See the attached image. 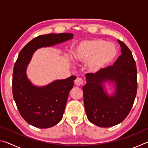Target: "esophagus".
Returning a JSON list of instances; mask_svg holds the SVG:
<instances>
[{
  "instance_id": "34e87169",
  "label": "esophagus",
  "mask_w": 148,
  "mask_h": 148,
  "mask_svg": "<svg viewBox=\"0 0 148 148\" xmlns=\"http://www.w3.org/2000/svg\"><path fill=\"white\" fill-rule=\"evenodd\" d=\"M75 84L77 86H81L82 85L84 84V80L81 77H77V78L75 80Z\"/></svg>"
}]
</instances>
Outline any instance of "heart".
<instances>
[{
	"mask_svg": "<svg viewBox=\"0 0 148 148\" xmlns=\"http://www.w3.org/2000/svg\"><path fill=\"white\" fill-rule=\"evenodd\" d=\"M117 47L114 44L102 39L86 40L80 42L72 50L74 61L86 63L87 69L97 73L106 68L116 58Z\"/></svg>",
	"mask_w": 148,
	"mask_h": 148,
	"instance_id": "b5f03b06",
	"label": "heart"
}]
</instances>
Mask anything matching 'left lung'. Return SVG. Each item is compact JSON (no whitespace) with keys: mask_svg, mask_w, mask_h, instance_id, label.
Segmentation results:
<instances>
[{"mask_svg":"<svg viewBox=\"0 0 148 148\" xmlns=\"http://www.w3.org/2000/svg\"><path fill=\"white\" fill-rule=\"evenodd\" d=\"M118 42L122 53L113 66L95 74L87 73V84L83 87L87 118L101 127H112L123 121L131 112L136 95V62L129 47L119 40ZM106 81L116 84V92L110 97L101 86Z\"/></svg>","mask_w":148,"mask_h":148,"instance_id":"obj_1","label":"left lung"}]
</instances>
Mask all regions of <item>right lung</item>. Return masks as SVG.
Segmentation results:
<instances>
[{
	"mask_svg": "<svg viewBox=\"0 0 148 148\" xmlns=\"http://www.w3.org/2000/svg\"><path fill=\"white\" fill-rule=\"evenodd\" d=\"M72 33L48 34L35 37L20 51L12 76V93L22 117L32 126L46 129L61 121L69 92L76 76L56 80L47 86H34L26 76L27 65L34 52L42 47L61 43L73 38Z\"/></svg>",
	"mask_w": 148,
	"mask_h": 148,
	"instance_id": "1",
	"label": "right lung"
}]
</instances>
